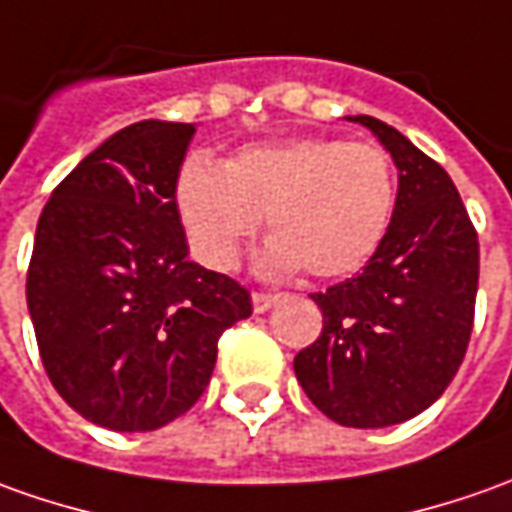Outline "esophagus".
<instances>
[{"label": "esophagus", "instance_id": "1", "mask_svg": "<svg viewBox=\"0 0 512 512\" xmlns=\"http://www.w3.org/2000/svg\"><path fill=\"white\" fill-rule=\"evenodd\" d=\"M274 302H277V294H263V291H255V294H252V308H255V314H266Z\"/></svg>", "mask_w": 512, "mask_h": 512}]
</instances>
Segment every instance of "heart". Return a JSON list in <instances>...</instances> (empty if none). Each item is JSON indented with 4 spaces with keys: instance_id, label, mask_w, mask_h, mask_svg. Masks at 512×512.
Returning a JSON list of instances; mask_svg holds the SVG:
<instances>
[{
    "instance_id": "b5f03b06",
    "label": "heart",
    "mask_w": 512,
    "mask_h": 512,
    "mask_svg": "<svg viewBox=\"0 0 512 512\" xmlns=\"http://www.w3.org/2000/svg\"><path fill=\"white\" fill-rule=\"evenodd\" d=\"M173 201L196 255L232 269L266 215L271 241L260 269H302L333 280L361 269L387 235L395 210V170L370 142L302 137L249 145L227 165L187 156Z\"/></svg>"
}]
</instances>
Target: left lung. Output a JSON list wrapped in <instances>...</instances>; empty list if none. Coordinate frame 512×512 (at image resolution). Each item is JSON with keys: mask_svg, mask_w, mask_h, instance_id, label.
Here are the masks:
<instances>
[{"mask_svg": "<svg viewBox=\"0 0 512 512\" xmlns=\"http://www.w3.org/2000/svg\"><path fill=\"white\" fill-rule=\"evenodd\" d=\"M398 168L387 235L358 277L311 294L322 333L294 358L305 395L330 420L384 429L420 415L460 370L479 285V241L446 170L367 114Z\"/></svg>", "mask_w": 512, "mask_h": 512, "instance_id": "obj_1", "label": "left lung"}]
</instances>
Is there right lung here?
Here are the masks:
<instances>
[{"label":"right lung","instance_id":"1","mask_svg":"<svg viewBox=\"0 0 512 512\" xmlns=\"http://www.w3.org/2000/svg\"><path fill=\"white\" fill-rule=\"evenodd\" d=\"M193 123L117 131L52 190L27 308L52 387L111 431H154L210 384L218 339L252 314L227 274L187 257L173 201Z\"/></svg>","mask_w":512,"mask_h":512}]
</instances>
